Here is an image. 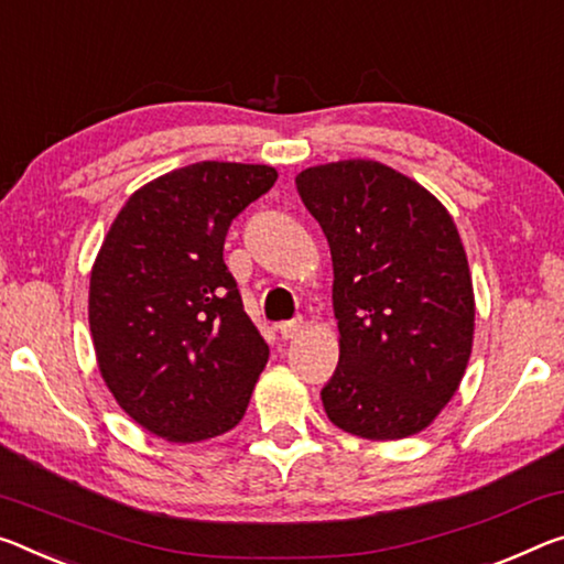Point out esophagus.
I'll return each instance as SVG.
<instances>
[{
    "label": "esophagus",
    "mask_w": 564,
    "mask_h": 564,
    "mask_svg": "<svg viewBox=\"0 0 564 564\" xmlns=\"http://www.w3.org/2000/svg\"><path fill=\"white\" fill-rule=\"evenodd\" d=\"M299 330H301V321H283V324H279V334L281 338H285V341L293 336H299Z\"/></svg>",
    "instance_id": "esophagus-1"
}]
</instances>
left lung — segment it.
I'll list each match as a JSON object with an SVG mask.
<instances>
[{
  "label": "left lung",
  "mask_w": 564,
  "mask_h": 564,
  "mask_svg": "<svg viewBox=\"0 0 564 564\" xmlns=\"http://www.w3.org/2000/svg\"><path fill=\"white\" fill-rule=\"evenodd\" d=\"M334 261L341 354L321 389L330 422L364 440H404L434 422L467 369L475 293L444 205L373 160L296 177Z\"/></svg>",
  "instance_id": "8db88e82"
}]
</instances>
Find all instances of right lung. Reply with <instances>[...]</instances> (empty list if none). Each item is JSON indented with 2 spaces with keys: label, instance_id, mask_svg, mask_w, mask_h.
I'll list each match as a JSON object with an SVG mask.
<instances>
[{
  "label": "right lung",
  "instance_id": "add662e5",
  "mask_svg": "<svg viewBox=\"0 0 564 564\" xmlns=\"http://www.w3.org/2000/svg\"><path fill=\"white\" fill-rule=\"evenodd\" d=\"M273 167L205 160L132 195L89 279V330L118 404L170 442L226 434L246 414L268 344L223 261L228 228Z\"/></svg>",
  "mask_w": 564,
  "mask_h": 564
}]
</instances>
